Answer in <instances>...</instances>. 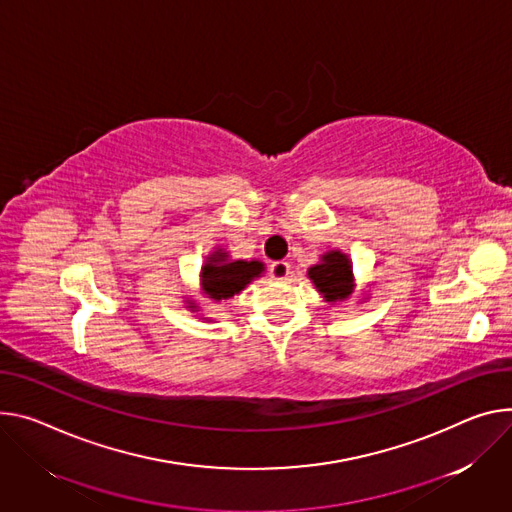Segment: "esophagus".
<instances>
[{
    "mask_svg": "<svg viewBox=\"0 0 512 512\" xmlns=\"http://www.w3.org/2000/svg\"><path fill=\"white\" fill-rule=\"evenodd\" d=\"M269 273L273 280H286V277L290 275V263L288 261H273L269 265Z\"/></svg>",
    "mask_w": 512,
    "mask_h": 512,
    "instance_id": "1",
    "label": "esophagus"
}]
</instances>
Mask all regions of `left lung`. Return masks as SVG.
<instances>
[{
    "instance_id": "8db88e82",
    "label": "left lung",
    "mask_w": 512,
    "mask_h": 512,
    "mask_svg": "<svg viewBox=\"0 0 512 512\" xmlns=\"http://www.w3.org/2000/svg\"><path fill=\"white\" fill-rule=\"evenodd\" d=\"M306 275L314 284L316 292L329 304L345 302L355 292L353 263L347 253L341 249H331L320 255V261L314 263Z\"/></svg>"
}]
</instances>
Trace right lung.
I'll return each mask as SVG.
<instances>
[{
    "mask_svg": "<svg viewBox=\"0 0 512 512\" xmlns=\"http://www.w3.org/2000/svg\"><path fill=\"white\" fill-rule=\"evenodd\" d=\"M265 273V263L259 259H232L226 249L216 247L204 261L200 269L202 294L210 302H224L232 296L241 294L253 280ZM192 312H198L200 306L196 300H188Z\"/></svg>",
    "mask_w": 512,
    "mask_h": 512,
    "instance_id": "right-lung-1",
    "label": "right lung"
}]
</instances>
